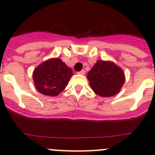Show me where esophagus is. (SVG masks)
Listing matches in <instances>:
<instances>
[{
    "label": "esophagus",
    "instance_id": "34e87169",
    "mask_svg": "<svg viewBox=\"0 0 155 155\" xmlns=\"http://www.w3.org/2000/svg\"><path fill=\"white\" fill-rule=\"evenodd\" d=\"M78 74H81V75H84V74H85V71H84V70H82V71H79V72H78Z\"/></svg>",
    "mask_w": 155,
    "mask_h": 155
}]
</instances>
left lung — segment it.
Masks as SVG:
<instances>
[{
	"label": "left lung",
	"mask_w": 155,
	"mask_h": 155,
	"mask_svg": "<svg viewBox=\"0 0 155 155\" xmlns=\"http://www.w3.org/2000/svg\"><path fill=\"white\" fill-rule=\"evenodd\" d=\"M87 78L93 92L103 97L115 96L121 91L125 76L122 69L111 61L98 60Z\"/></svg>",
	"instance_id": "left-lung-1"
}]
</instances>
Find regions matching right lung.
<instances>
[{
	"label": "right lung",
	"mask_w": 155,
	"mask_h": 155,
	"mask_svg": "<svg viewBox=\"0 0 155 155\" xmlns=\"http://www.w3.org/2000/svg\"><path fill=\"white\" fill-rule=\"evenodd\" d=\"M74 75L59 58H51L44 61L34 69L33 79L37 90L48 96H56L67 87Z\"/></svg>",
	"instance_id": "add662e5"
}]
</instances>
